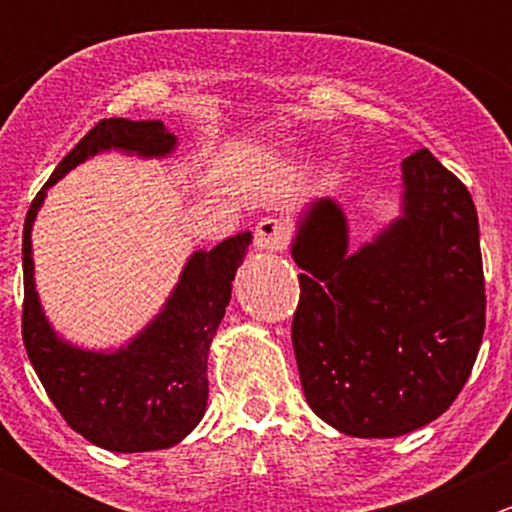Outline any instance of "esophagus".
<instances>
[{"label":"esophagus","instance_id":"esophagus-1","mask_svg":"<svg viewBox=\"0 0 512 512\" xmlns=\"http://www.w3.org/2000/svg\"><path fill=\"white\" fill-rule=\"evenodd\" d=\"M287 225L277 218H262L255 227V245L265 252H277L285 247Z\"/></svg>","mask_w":512,"mask_h":512}]
</instances>
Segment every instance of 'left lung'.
<instances>
[{"instance_id":"8db88e82","label":"left lung","mask_w":512,"mask_h":512,"mask_svg":"<svg viewBox=\"0 0 512 512\" xmlns=\"http://www.w3.org/2000/svg\"><path fill=\"white\" fill-rule=\"evenodd\" d=\"M401 215L349 250L332 198L307 205L292 240L302 267L292 344L312 411L356 438L436 421L471 376L485 329L478 213L431 151L401 163Z\"/></svg>"}]
</instances>
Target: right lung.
I'll use <instances>...</instances> for the list:
<instances>
[{
    "instance_id": "right-lung-1",
    "label": "right lung",
    "mask_w": 512,
    "mask_h": 512,
    "mask_svg": "<svg viewBox=\"0 0 512 512\" xmlns=\"http://www.w3.org/2000/svg\"><path fill=\"white\" fill-rule=\"evenodd\" d=\"M178 138L163 121L103 118L69 153L34 198L24 220L22 337L36 376L64 421L94 446L116 453L170 448L183 441L208 406V352L230 304L232 280L250 232L188 257L163 309L118 349H81L46 319L34 282L32 227L46 190L69 170L106 151L165 158Z\"/></svg>"
}]
</instances>
